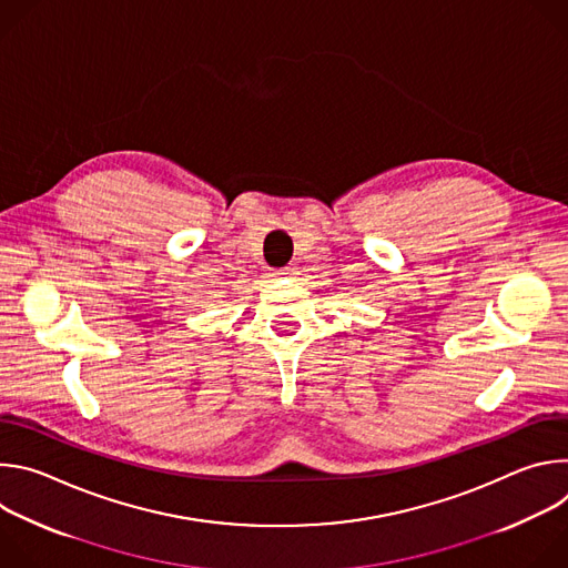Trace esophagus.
<instances>
[{"instance_id": "obj_1", "label": "esophagus", "mask_w": 568, "mask_h": 568, "mask_svg": "<svg viewBox=\"0 0 568 568\" xmlns=\"http://www.w3.org/2000/svg\"><path fill=\"white\" fill-rule=\"evenodd\" d=\"M294 274H296L294 267H283V270H276V272H274L276 278H290V276H294Z\"/></svg>"}]
</instances>
